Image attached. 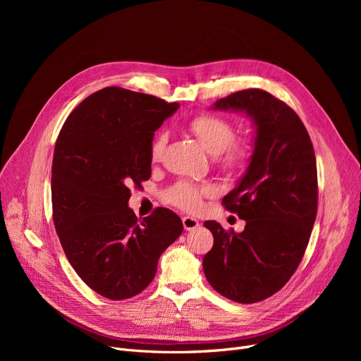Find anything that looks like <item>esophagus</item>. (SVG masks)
Returning <instances> with one entry per match:
<instances>
[{
	"instance_id": "esophagus-1",
	"label": "esophagus",
	"mask_w": 361,
	"mask_h": 361,
	"mask_svg": "<svg viewBox=\"0 0 361 361\" xmlns=\"http://www.w3.org/2000/svg\"><path fill=\"white\" fill-rule=\"evenodd\" d=\"M183 226H184L185 231H192V230L197 228L199 221L196 218H192V216H184L183 218Z\"/></svg>"
}]
</instances>
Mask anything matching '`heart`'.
<instances>
[{"instance_id":"1","label":"heart","mask_w":361,"mask_h":361,"mask_svg":"<svg viewBox=\"0 0 361 361\" xmlns=\"http://www.w3.org/2000/svg\"><path fill=\"white\" fill-rule=\"evenodd\" d=\"M190 130L199 143L209 152L211 155H221V165L230 173H240L252 162L255 155V142L250 139L235 137L234 124L214 114H199L188 121ZM166 135L158 133L150 143V159L154 162L161 161L166 146ZM206 188H200L192 183L180 181L166 193V199L174 206L184 211H197L202 204V196Z\"/></svg>"}]
</instances>
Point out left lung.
Listing matches in <instances>:
<instances>
[{
  "mask_svg": "<svg viewBox=\"0 0 361 361\" xmlns=\"http://www.w3.org/2000/svg\"><path fill=\"white\" fill-rule=\"evenodd\" d=\"M214 109L247 114L256 147L245 174L222 199L226 211L245 221L244 231L206 221L214 247L203 271L221 295L252 305L286 286L305 256L317 212L314 149L294 109L262 89L231 93Z\"/></svg>",
  "mask_w": 361,
  "mask_h": 361,
  "instance_id": "obj_1",
  "label": "left lung"
}]
</instances>
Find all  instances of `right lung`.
Returning <instances> with one entry per match:
<instances>
[{
  "instance_id": "add662e5",
  "label": "right lung",
  "mask_w": 361,
  "mask_h": 361,
  "mask_svg": "<svg viewBox=\"0 0 361 361\" xmlns=\"http://www.w3.org/2000/svg\"><path fill=\"white\" fill-rule=\"evenodd\" d=\"M152 94L105 87L66 120L52 161V218L64 253L94 293L126 300L154 279L159 256L183 233L177 214L157 207L137 221L130 187L149 180L150 143L178 109Z\"/></svg>"
}]
</instances>
